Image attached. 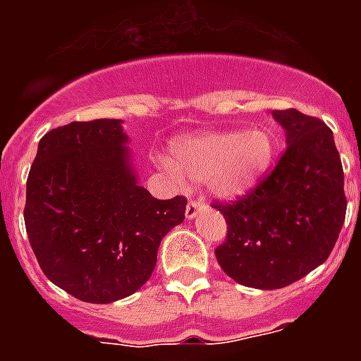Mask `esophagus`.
<instances>
[{
	"label": "esophagus",
	"mask_w": 361,
	"mask_h": 361,
	"mask_svg": "<svg viewBox=\"0 0 361 361\" xmlns=\"http://www.w3.org/2000/svg\"><path fill=\"white\" fill-rule=\"evenodd\" d=\"M206 206L204 200H197V199H191L186 206V219H195L197 213Z\"/></svg>",
	"instance_id": "esophagus-1"
}]
</instances>
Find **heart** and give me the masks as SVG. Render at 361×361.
I'll list each match as a JSON object with an SVG mask.
<instances>
[{
    "label": "heart",
    "instance_id": "obj_1",
    "mask_svg": "<svg viewBox=\"0 0 361 361\" xmlns=\"http://www.w3.org/2000/svg\"><path fill=\"white\" fill-rule=\"evenodd\" d=\"M178 168L195 180H206L215 195L237 199L253 190L269 170L275 141L266 128L209 132L178 141L173 148ZM177 177L178 170L166 162Z\"/></svg>",
    "mask_w": 361,
    "mask_h": 361
}]
</instances>
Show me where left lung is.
Listing matches in <instances>:
<instances>
[{
  "label": "left lung",
  "mask_w": 361,
  "mask_h": 361,
  "mask_svg": "<svg viewBox=\"0 0 361 361\" xmlns=\"http://www.w3.org/2000/svg\"><path fill=\"white\" fill-rule=\"evenodd\" d=\"M288 146L271 173L233 202L215 200L226 275L255 289H280L329 258L345 220L343 168L331 128L295 108L273 110Z\"/></svg>",
  "instance_id": "1"
}]
</instances>
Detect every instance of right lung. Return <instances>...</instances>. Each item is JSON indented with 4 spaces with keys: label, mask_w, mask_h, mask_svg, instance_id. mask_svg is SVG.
<instances>
[{
    "label": "right lung",
    "mask_w": 361,
    "mask_h": 361,
    "mask_svg": "<svg viewBox=\"0 0 361 361\" xmlns=\"http://www.w3.org/2000/svg\"><path fill=\"white\" fill-rule=\"evenodd\" d=\"M119 119L73 121L41 137L27 178L25 228L44 276L68 295L110 304L148 282L162 237L188 199L137 184Z\"/></svg>",
    "instance_id": "1"
}]
</instances>
